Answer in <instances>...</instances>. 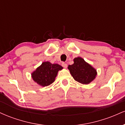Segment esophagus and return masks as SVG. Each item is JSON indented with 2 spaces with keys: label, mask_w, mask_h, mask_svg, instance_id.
I'll return each instance as SVG.
<instances>
[{
  "label": "esophagus",
  "mask_w": 125,
  "mask_h": 125,
  "mask_svg": "<svg viewBox=\"0 0 125 125\" xmlns=\"http://www.w3.org/2000/svg\"><path fill=\"white\" fill-rule=\"evenodd\" d=\"M62 66L63 67H64V68H67V64L66 63H62Z\"/></svg>",
  "instance_id": "obj_1"
}]
</instances>
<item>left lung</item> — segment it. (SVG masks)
<instances>
[{"label":"left lung","mask_w":125,"mask_h":125,"mask_svg":"<svg viewBox=\"0 0 125 125\" xmlns=\"http://www.w3.org/2000/svg\"><path fill=\"white\" fill-rule=\"evenodd\" d=\"M73 64L68 66L71 75L76 81L87 84L92 82L97 75V71L83 58L77 57L73 59Z\"/></svg>","instance_id":"obj_1"}]
</instances>
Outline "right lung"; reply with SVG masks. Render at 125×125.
I'll list each match as a JSON object with an SVG mask.
<instances>
[{
  "instance_id": "1",
  "label": "right lung",
  "mask_w": 125,
  "mask_h": 125,
  "mask_svg": "<svg viewBox=\"0 0 125 125\" xmlns=\"http://www.w3.org/2000/svg\"><path fill=\"white\" fill-rule=\"evenodd\" d=\"M62 69L63 67L59 64L44 62L31 73V76L39 85L43 87L48 86L55 81L58 72Z\"/></svg>"
}]
</instances>
